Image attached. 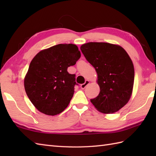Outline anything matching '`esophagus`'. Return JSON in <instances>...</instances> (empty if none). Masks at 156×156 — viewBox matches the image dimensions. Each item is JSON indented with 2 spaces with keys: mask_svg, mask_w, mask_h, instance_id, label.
Returning <instances> with one entry per match:
<instances>
[{
  "mask_svg": "<svg viewBox=\"0 0 156 156\" xmlns=\"http://www.w3.org/2000/svg\"><path fill=\"white\" fill-rule=\"evenodd\" d=\"M89 83H90V82H89L88 80H86L84 84H82L80 85V88H81L82 89H84V88H86V87H87V86Z\"/></svg>",
  "mask_w": 156,
  "mask_h": 156,
  "instance_id": "1",
  "label": "esophagus"
}]
</instances>
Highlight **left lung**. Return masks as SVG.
<instances>
[{"label": "left lung", "instance_id": "obj_1", "mask_svg": "<svg viewBox=\"0 0 156 156\" xmlns=\"http://www.w3.org/2000/svg\"><path fill=\"white\" fill-rule=\"evenodd\" d=\"M87 60L95 68L100 92L90 101L98 111L111 114L127 103L133 91L134 67L122 47L108 43L89 42L80 47Z\"/></svg>", "mask_w": 156, "mask_h": 156}]
</instances>
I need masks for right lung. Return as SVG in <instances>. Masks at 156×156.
I'll return each instance as SVG.
<instances>
[{
    "instance_id": "right-lung-1",
    "label": "right lung",
    "mask_w": 156,
    "mask_h": 156,
    "mask_svg": "<svg viewBox=\"0 0 156 156\" xmlns=\"http://www.w3.org/2000/svg\"><path fill=\"white\" fill-rule=\"evenodd\" d=\"M81 56L74 44H58L39 51L29 65L24 80L29 100L39 111L48 115L61 113L74 95L75 74L68 68Z\"/></svg>"
}]
</instances>
